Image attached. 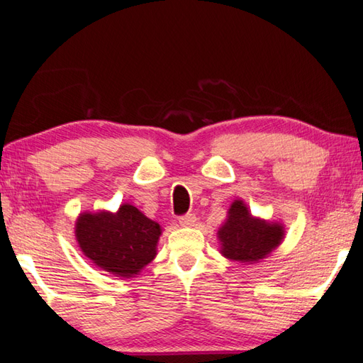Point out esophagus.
Returning a JSON list of instances; mask_svg holds the SVG:
<instances>
[{
  "label": "esophagus",
  "instance_id": "esophagus-1",
  "mask_svg": "<svg viewBox=\"0 0 363 363\" xmlns=\"http://www.w3.org/2000/svg\"><path fill=\"white\" fill-rule=\"evenodd\" d=\"M179 225H181V226H184V228H191V226H195V225H196V217H195V213H187V215H184V217H181V218H179Z\"/></svg>",
  "mask_w": 363,
  "mask_h": 363
}]
</instances>
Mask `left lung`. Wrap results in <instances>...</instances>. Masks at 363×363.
Here are the masks:
<instances>
[{
	"mask_svg": "<svg viewBox=\"0 0 363 363\" xmlns=\"http://www.w3.org/2000/svg\"><path fill=\"white\" fill-rule=\"evenodd\" d=\"M281 223L252 217L242 199L230 204L228 218L218 229L220 252L229 260L252 264L272 254L284 238Z\"/></svg>",
	"mask_w": 363,
	"mask_h": 363,
	"instance_id": "left-lung-1",
	"label": "left lung"
}]
</instances>
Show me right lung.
I'll return each mask as SVG.
<instances>
[{"instance_id": "obj_1", "label": "right lung", "mask_w": 363, "mask_h": 363, "mask_svg": "<svg viewBox=\"0 0 363 363\" xmlns=\"http://www.w3.org/2000/svg\"><path fill=\"white\" fill-rule=\"evenodd\" d=\"M74 234L84 256L96 267L129 279L156 257L162 229L126 203L115 213H81Z\"/></svg>"}]
</instances>
